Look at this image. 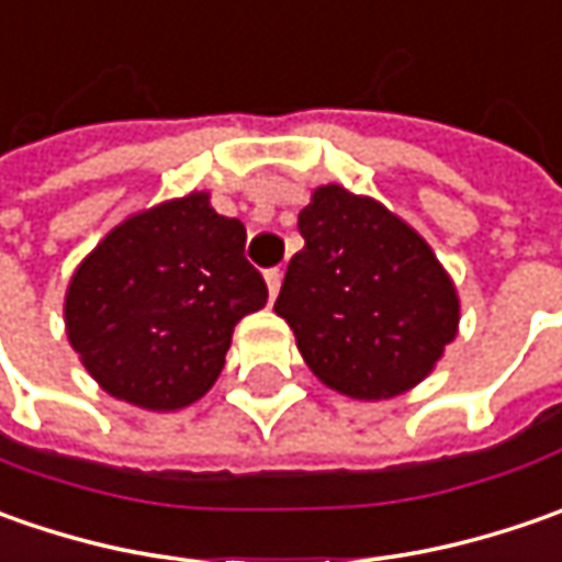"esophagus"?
<instances>
[{
    "instance_id": "esophagus-1",
    "label": "esophagus",
    "mask_w": 562,
    "mask_h": 562,
    "mask_svg": "<svg viewBox=\"0 0 562 562\" xmlns=\"http://www.w3.org/2000/svg\"><path fill=\"white\" fill-rule=\"evenodd\" d=\"M281 278H284V274H281V269L266 271V284H269L271 300H274V296H278V291H281Z\"/></svg>"
}]
</instances>
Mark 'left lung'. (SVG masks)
<instances>
[{
  "instance_id": "1",
  "label": "left lung",
  "mask_w": 562,
  "mask_h": 562,
  "mask_svg": "<svg viewBox=\"0 0 562 562\" xmlns=\"http://www.w3.org/2000/svg\"><path fill=\"white\" fill-rule=\"evenodd\" d=\"M296 227L274 313L291 325L313 375L353 400L416 387L460 328L457 284L387 205L347 187H315Z\"/></svg>"
}]
</instances>
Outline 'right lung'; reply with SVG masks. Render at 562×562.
Instances as JSON below:
<instances>
[{"label":"right lung","instance_id":"add662e5","mask_svg":"<svg viewBox=\"0 0 562 562\" xmlns=\"http://www.w3.org/2000/svg\"><path fill=\"white\" fill-rule=\"evenodd\" d=\"M247 227L193 190L127 215L65 291V331L99 387L149 413L203 397L225 369L234 325L269 288L244 256Z\"/></svg>","mask_w":562,"mask_h":562}]
</instances>
